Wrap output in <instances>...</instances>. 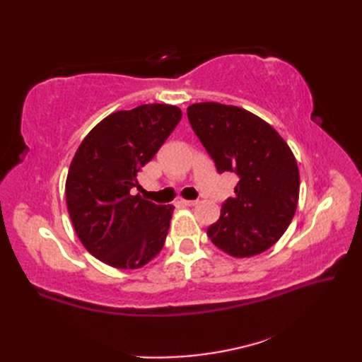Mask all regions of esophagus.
I'll list each match as a JSON object with an SVG mask.
<instances>
[{
    "label": "esophagus",
    "instance_id": "obj_1",
    "mask_svg": "<svg viewBox=\"0 0 362 362\" xmlns=\"http://www.w3.org/2000/svg\"><path fill=\"white\" fill-rule=\"evenodd\" d=\"M182 204L187 205V206H194V205L199 204V201H182Z\"/></svg>",
    "mask_w": 362,
    "mask_h": 362
}]
</instances>
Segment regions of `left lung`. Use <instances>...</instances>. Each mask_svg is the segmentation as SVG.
<instances>
[{
  "mask_svg": "<svg viewBox=\"0 0 362 362\" xmlns=\"http://www.w3.org/2000/svg\"><path fill=\"white\" fill-rule=\"evenodd\" d=\"M194 134L218 173H235V196L206 228L211 243L236 258L263 253L280 240L298 202L294 153L266 121L241 107L199 103L188 107Z\"/></svg>",
  "mask_w": 362,
  "mask_h": 362,
  "instance_id": "1",
  "label": "left lung"
}]
</instances>
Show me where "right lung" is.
Returning a JSON list of instances; mask_svg holds the SVG:
<instances>
[{
    "mask_svg": "<svg viewBox=\"0 0 362 362\" xmlns=\"http://www.w3.org/2000/svg\"><path fill=\"white\" fill-rule=\"evenodd\" d=\"M180 118L179 107L166 104L115 112L76 151L65 185L68 213L83 247L103 263L138 269L163 249L174 206L132 189Z\"/></svg>",
    "mask_w": 362,
    "mask_h": 362,
    "instance_id": "obj_1",
    "label": "right lung"
}]
</instances>
